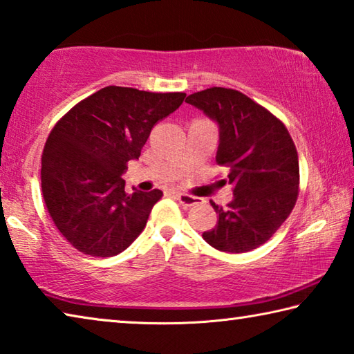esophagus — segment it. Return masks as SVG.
Here are the masks:
<instances>
[{
  "mask_svg": "<svg viewBox=\"0 0 354 354\" xmlns=\"http://www.w3.org/2000/svg\"><path fill=\"white\" fill-rule=\"evenodd\" d=\"M176 197H177V201H178V203H180L182 207H194V205H197V203L201 202L199 199H197V197L189 196V194H185V193H177Z\"/></svg>",
  "mask_w": 354,
  "mask_h": 354,
  "instance_id": "obj_1",
  "label": "esophagus"
}]
</instances>
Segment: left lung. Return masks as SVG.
I'll list each match as a JSON object with an SVG mask.
<instances>
[{
    "label": "left lung",
    "instance_id": "obj_1",
    "mask_svg": "<svg viewBox=\"0 0 354 354\" xmlns=\"http://www.w3.org/2000/svg\"><path fill=\"white\" fill-rule=\"evenodd\" d=\"M218 124L216 163L228 167L233 199L212 202L218 224L202 233L221 252L244 253L263 245L281 227L299 196V155L284 124L243 93L207 88L187 97Z\"/></svg>",
    "mask_w": 354,
    "mask_h": 354
}]
</instances>
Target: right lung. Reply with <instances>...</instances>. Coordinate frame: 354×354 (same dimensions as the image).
I'll return each instance as SVG.
<instances>
[{
  "label": "right lung",
  "mask_w": 354,
  "mask_h": 354,
  "mask_svg": "<svg viewBox=\"0 0 354 354\" xmlns=\"http://www.w3.org/2000/svg\"><path fill=\"white\" fill-rule=\"evenodd\" d=\"M185 93L105 86L68 111L41 157V193L55 227L79 252L113 257L146 227L163 196L133 188L124 172L138 160L155 122L180 107Z\"/></svg>",
  "instance_id": "right-lung-1"
}]
</instances>
